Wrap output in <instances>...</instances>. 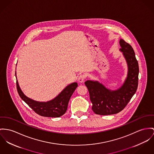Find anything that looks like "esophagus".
<instances>
[{"instance_id": "34e87169", "label": "esophagus", "mask_w": 154, "mask_h": 154, "mask_svg": "<svg viewBox=\"0 0 154 154\" xmlns=\"http://www.w3.org/2000/svg\"><path fill=\"white\" fill-rule=\"evenodd\" d=\"M85 75L84 74H81L80 75V76L78 78V81L79 83H83L85 80Z\"/></svg>"}]
</instances>
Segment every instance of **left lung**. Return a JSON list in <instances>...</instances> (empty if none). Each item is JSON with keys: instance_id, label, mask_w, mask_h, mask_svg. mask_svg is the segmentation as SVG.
Returning a JSON list of instances; mask_svg holds the SVG:
<instances>
[{"instance_id": "left-lung-1", "label": "left lung", "mask_w": 154, "mask_h": 154, "mask_svg": "<svg viewBox=\"0 0 154 154\" xmlns=\"http://www.w3.org/2000/svg\"><path fill=\"white\" fill-rule=\"evenodd\" d=\"M119 45V51L122 53L128 66L127 75L123 84L117 90H112L98 81L87 80L84 83L93 104L92 109L98 115H111L121 111L138 87L139 67L135 52L130 45L122 39H120Z\"/></svg>"}]
</instances>
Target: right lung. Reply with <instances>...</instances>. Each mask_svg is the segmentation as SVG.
<instances>
[{"mask_svg": "<svg viewBox=\"0 0 154 154\" xmlns=\"http://www.w3.org/2000/svg\"><path fill=\"white\" fill-rule=\"evenodd\" d=\"M15 75L16 76V72H15ZM16 86L17 92L20 98L35 113L43 117H60L66 113L69 100L72 93L77 87L78 84L75 82L70 84L57 96L47 102L37 101L24 94L17 79Z\"/></svg>", "mask_w": 154, "mask_h": 154, "instance_id": "obj_1", "label": "right lung"}]
</instances>
